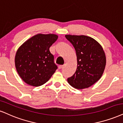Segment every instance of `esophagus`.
Here are the masks:
<instances>
[{"instance_id":"1","label":"esophagus","mask_w":123,"mask_h":123,"mask_svg":"<svg viewBox=\"0 0 123 123\" xmlns=\"http://www.w3.org/2000/svg\"><path fill=\"white\" fill-rule=\"evenodd\" d=\"M63 65H59V66H58V68H59V69H62V68H63Z\"/></svg>"}]
</instances>
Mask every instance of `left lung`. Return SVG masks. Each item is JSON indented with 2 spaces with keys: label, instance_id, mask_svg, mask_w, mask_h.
Here are the masks:
<instances>
[{
  "label": "left lung",
  "instance_id": "1",
  "mask_svg": "<svg viewBox=\"0 0 123 123\" xmlns=\"http://www.w3.org/2000/svg\"><path fill=\"white\" fill-rule=\"evenodd\" d=\"M76 53L77 69L67 81L72 87L81 89L97 82L103 74L106 57L101 45L95 39L85 35H66Z\"/></svg>",
  "mask_w": 123,
  "mask_h": 123
}]
</instances>
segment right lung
<instances>
[{
	"label": "right lung",
	"mask_w": 123,
	"mask_h": 123,
	"mask_svg": "<svg viewBox=\"0 0 123 123\" xmlns=\"http://www.w3.org/2000/svg\"><path fill=\"white\" fill-rule=\"evenodd\" d=\"M55 34H39L25 42L18 48L15 58V67L27 84L37 87L48 81L57 67L49 47L56 41Z\"/></svg>",
	"instance_id": "add662e5"
}]
</instances>
